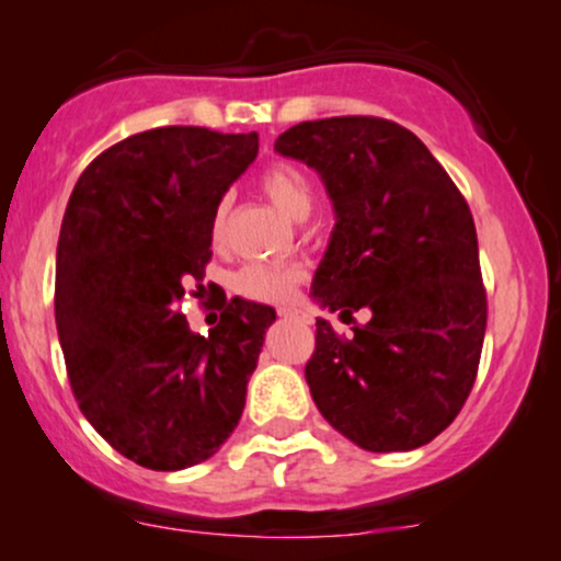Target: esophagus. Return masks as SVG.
I'll list each match as a JSON object with an SVG mask.
<instances>
[{
    "mask_svg": "<svg viewBox=\"0 0 561 561\" xmlns=\"http://www.w3.org/2000/svg\"><path fill=\"white\" fill-rule=\"evenodd\" d=\"M279 317H300L296 306H279Z\"/></svg>",
    "mask_w": 561,
    "mask_h": 561,
    "instance_id": "1",
    "label": "esophagus"
}]
</instances>
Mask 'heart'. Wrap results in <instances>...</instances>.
Returning <instances> with one entry per match:
<instances>
[{"label":"heart","instance_id":"heart-1","mask_svg":"<svg viewBox=\"0 0 561 561\" xmlns=\"http://www.w3.org/2000/svg\"><path fill=\"white\" fill-rule=\"evenodd\" d=\"M261 191L279 206L290 220H306L314 209V187H311L309 176L290 163H279L271 167L261 176ZM228 220V202L222 198L217 204L215 215H211V236L220 239L222 228ZM300 279L298 265L287 263H247L244 268L236 274V290L247 298L255 300H287L293 296Z\"/></svg>","mask_w":561,"mask_h":561}]
</instances>
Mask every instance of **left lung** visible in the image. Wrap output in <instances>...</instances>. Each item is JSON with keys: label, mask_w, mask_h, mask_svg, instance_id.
<instances>
[{"label": "left lung", "mask_w": 561, "mask_h": 561, "mask_svg": "<svg viewBox=\"0 0 561 561\" xmlns=\"http://www.w3.org/2000/svg\"><path fill=\"white\" fill-rule=\"evenodd\" d=\"M274 150L314 169L333 202L311 298L341 320L370 314L350 341L317 320L311 398L359 449H420L454 422L479 370L486 293L473 215L422 139L392 121H306Z\"/></svg>", "instance_id": "obj_1"}]
</instances>
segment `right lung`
Returning <instances> with one entry per match:
<instances>
[{"instance_id": "1", "label": "right lung", "mask_w": 561, "mask_h": 561, "mask_svg": "<svg viewBox=\"0 0 561 561\" xmlns=\"http://www.w3.org/2000/svg\"><path fill=\"white\" fill-rule=\"evenodd\" d=\"M255 156V131L150 128L104 150L69 196L56 250L69 385L93 430L141 468L204 462L244 411L276 311L222 296L220 322L198 335L176 304L204 282L211 215Z\"/></svg>"}]
</instances>
